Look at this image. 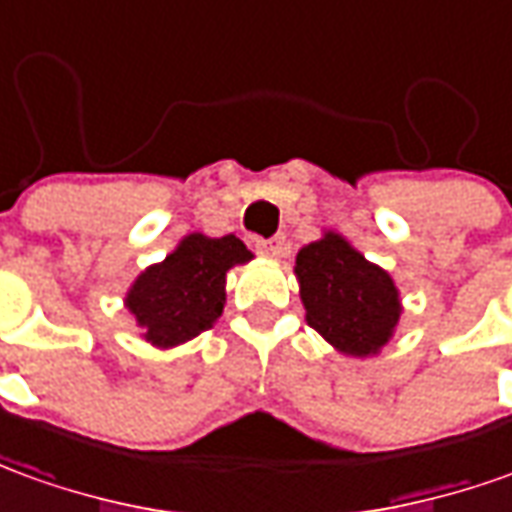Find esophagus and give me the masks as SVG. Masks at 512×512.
I'll list each match as a JSON object with an SVG mask.
<instances>
[{
	"instance_id": "esophagus-1",
	"label": "esophagus",
	"mask_w": 512,
	"mask_h": 512,
	"mask_svg": "<svg viewBox=\"0 0 512 512\" xmlns=\"http://www.w3.org/2000/svg\"><path fill=\"white\" fill-rule=\"evenodd\" d=\"M285 249H288L285 238H271V241L257 244V252H260L263 257H271V260H280V257L285 255Z\"/></svg>"
}]
</instances>
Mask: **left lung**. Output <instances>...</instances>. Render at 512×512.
Wrapping results in <instances>:
<instances>
[{"label": "left lung", "instance_id": "obj_1", "mask_svg": "<svg viewBox=\"0 0 512 512\" xmlns=\"http://www.w3.org/2000/svg\"><path fill=\"white\" fill-rule=\"evenodd\" d=\"M293 274L307 324L349 357L380 355L402 318V296L393 277L343 238L324 230L296 252Z\"/></svg>", "mask_w": 512, "mask_h": 512}]
</instances>
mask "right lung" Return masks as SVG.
I'll return each mask as SVG.
<instances>
[{
  "mask_svg": "<svg viewBox=\"0 0 512 512\" xmlns=\"http://www.w3.org/2000/svg\"><path fill=\"white\" fill-rule=\"evenodd\" d=\"M235 235H185L166 260L146 266L124 296L141 338L155 349H174L210 330L227 305V271L252 260Z\"/></svg>",
  "mask_w": 512,
  "mask_h": 512,
  "instance_id": "right-lung-1",
  "label": "right lung"
}]
</instances>
